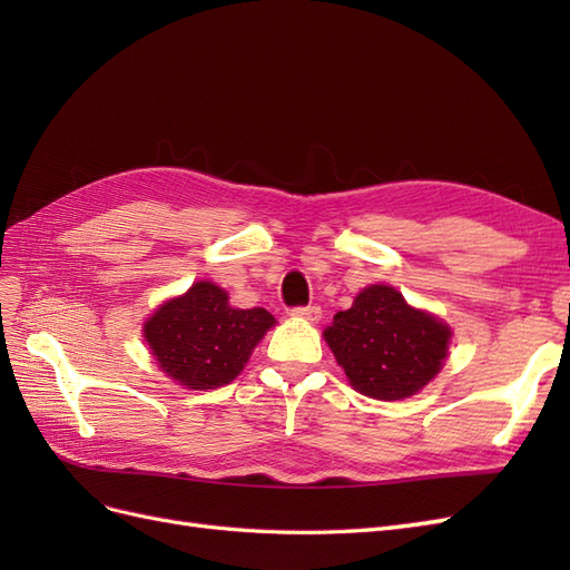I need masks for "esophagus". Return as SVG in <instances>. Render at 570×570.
<instances>
[{"label":"esophagus","mask_w":570,"mask_h":570,"mask_svg":"<svg viewBox=\"0 0 570 570\" xmlns=\"http://www.w3.org/2000/svg\"><path fill=\"white\" fill-rule=\"evenodd\" d=\"M289 316L316 323V321L321 318V306H316V304H308V306H295V308H292V312H289Z\"/></svg>","instance_id":"34e87169"}]
</instances>
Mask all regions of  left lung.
Listing matches in <instances>:
<instances>
[{"instance_id": "left-lung-1", "label": "left lung", "mask_w": 570, "mask_h": 570, "mask_svg": "<svg viewBox=\"0 0 570 570\" xmlns=\"http://www.w3.org/2000/svg\"><path fill=\"white\" fill-rule=\"evenodd\" d=\"M327 347L356 392L394 402L416 394L440 373L452 331L413 308L390 285L361 289L352 308L323 331Z\"/></svg>"}]
</instances>
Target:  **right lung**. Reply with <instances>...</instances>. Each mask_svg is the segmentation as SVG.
I'll return each instance as SVG.
<instances>
[{
    "label": "right lung",
    "instance_id": "right-lung-1",
    "mask_svg": "<svg viewBox=\"0 0 570 570\" xmlns=\"http://www.w3.org/2000/svg\"><path fill=\"white\" fill-rule=\"evenodd\" d=\"M271 325L266 308H233L226 289L199 281L164 302L142 333L168 377L189 390H216L235 381Z\"/></svg>",
    "mask_w": 570,
    "mask_h": 570
}]
</instances>
